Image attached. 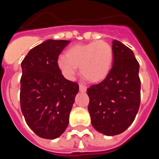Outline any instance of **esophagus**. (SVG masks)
I'll list each match as a JSON object with an SVG mask.
<instances>
[{
	"mask_svg": "<svg viewBox=\"0 0 159 159\" xmlns=\"http://www.w3.org/2000/svg\"><path fill=\"white\" fill-rule=\"evenodd\" d=\"M80 91L82 92H85L87 91V87L84 86L82 84H80Z\"/></svg>",
	"mask_w": 159,
	"mask_h": 159,
	"instance_id": "obj_1",
	"label": "esophagus"
}]
</instances>
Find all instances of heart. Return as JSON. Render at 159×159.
Instances as JSON below:
<instances>
[{
  "label": "heart",
  "mask_w": 159,
  "mask_h": 159,
  "mask_svg": "<svg viewBox=\"0 0 159 159\" xmlns=\"http://www.w3.org/2000/svg\"><path fill=\"white\" fill-rule=\"evenodd\" d=\"M113 62V50L106 41L99 40L75 44L67 50L65 57H59L57 64L63 75L71 80L77 67L86 80L99 83L107 76Z\"/></svg>",
  "instance_id": "1"
}]
</instances>
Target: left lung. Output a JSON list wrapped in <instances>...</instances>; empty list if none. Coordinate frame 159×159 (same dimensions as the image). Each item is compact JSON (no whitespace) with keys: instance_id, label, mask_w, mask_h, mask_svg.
<instances>
[{"instance_id":"1","label":"left lung","mask_w":159,"mask_h":159,"mask_svg":"<svg viewBox=\"0 0 159 159\" xmlns=\"http://www.w3.org/2000/svg\"><path fill=\"white\" fill-rule=\"evenodd\" d=\"M112 50L113 66L107 76L87 90L92 126L107 136L121 134L130 127L141 99L139 64L134 52L116 40Z\"/></svg>"}]
</instances>
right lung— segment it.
I'll list each match as a JSON object with an SVG mask.
<instances>
[{"instance_id":"1","label":"right lung","mask_w":159,"mask_h":159,"mask_svg":"<svg viewBox=\"0 0 159 159\" xmlns=\"http://www.w3.org/2000/svg\"><path fill=\"white\" fill-rule=\"evenodd\" d=\"M69 42L46 40L31 49L21 63V111L28 126L43 139H54L64 133L79 92L78 84L66 80L57 64Z\"/></svg>"}]
</instances>
